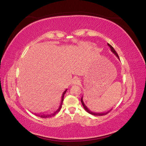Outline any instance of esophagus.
<instances>
[{
	"label": "esophagus",
	"mask_w": 146,
	"mask_h": 146,
	"mask_svg": "<svg viewBox=\"0 0 146 146\" xmlns=\"http://www.w3.org/2000/svg\"><path fill=\"white\" fill-rule=\"evenodd\" d=\"M80 83V79L79 78H77V77L73 78L72 80H71V84H73L78 85Z\"/></svg>",
	"instance_id": "esophagus-1"
}]
</instances>
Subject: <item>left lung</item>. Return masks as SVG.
Masks as SVG:
<instances>
[{
	"label": "left lung",
	"instance_id": "obj_1",
	"mask_svg": "<svg viewBox=\"0 0 146 146\" xmlns=\"http://www.w3.org/2000/svg\"><path fill=\"white\" fill-rule=\"evenodd\" d=\"M108 45L110 47V48H111V50L112 51V52L115 54V56L117 57V58H118L119 59V56H118V54H117V52H116V50H115V48H114L112 46H111V45L110 44H108ZM82 98H83V97H82V99H81V102H82V105H83V106H84L85 110L87 112H88V113L91 114V115H94V116H103V115H107L108 113H109L110 112V111H111V110H112V109H111L110 110H109L108 111H107V112H104V113H95V112H92V111H91L90 110H88V108L86 106H85V104H84V101H83V99H82Z\"/></svg>",
	"mask_w": 146,
	"mask_h": 146
}]
</instances>
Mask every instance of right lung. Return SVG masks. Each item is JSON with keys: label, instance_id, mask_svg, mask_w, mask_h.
I'll use <instances>...</instances> for the list:
<instances>
[{"label": "right lung", "instance_id": "add662e5", "mask_svg": "<svg viewBox=\"0 0 146 146\" xmlns=\"http://www.w3.org/2000/svg\"><path fill=\"white\" fill-rule=\"evenodd\" d=\"M67 90H68V89H66V90L64 91V92L62 93V98H61V104H60L59 107L58 108V109L56 111H54V113H50V114H47V115H45V114H41V113H40V114H35V115H36L37 116L40 117V118H50V117H52V116H54V115H56V114L58 113L60 110H61V107H62V101H63V100H64V94H65V93H66V92Z\"/></svg>", "mask_w": 146, "mask_h": 146}]
</instances>
